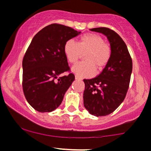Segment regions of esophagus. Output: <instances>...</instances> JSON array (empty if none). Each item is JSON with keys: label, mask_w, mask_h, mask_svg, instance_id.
Segmentation results:
<instances>
[{"label": "esophagus", "mask_w": 151, "mask_h": 151, "mask_svg": "<svg viewBox=\"0 0 151 151\" xmlns=\"http://www.w3.org/2000/svg\"><path fill=\"white\" fill-rule=\"evenodd\" d=\"M75 79L77 80H82V78H81V77H78L77 75L75 76Z\"/></svg>", "instance_id": "34e87169"}]
</instances>
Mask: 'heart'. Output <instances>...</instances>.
<instances>
[{
	"instance_id": "heart-1",
	"label": "heart",
	"mask_w": 151,
	"mask_h": 151,
	"mask_svg": "<svg viewBox=\"0 0 151 151\" xmlns=\"http://www.w3.org/2000/svg\"><path fill=\"white\" fill-rule=\"evenodd\" d=\"M67 61L75 64L84 56L82 62L73 66L71 71L78 77H89L97 71H101L107 66L111 57V47L104 42L102 36L96 33H87L79 39L78 43L73 40L66 41L63 47Z\"/></svg>"
}]
</instances>
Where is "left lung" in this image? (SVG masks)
<instances>
[{
	"label": "left lung",
	"instance_id": "left-lung-1",
	"mask_svg": "<svg viewBox=\"0 0 151 151\" xmlns=\"http://www.w3.org/2000/svg\"><path fill=\"white\" fill-rule=\"evenodd\" d=\"M105 35L110 42L111 57L102 72L84 80V106L90 114L103 116L114 112L126 97L132 71V60L122 37L108 27L90 29Z\"/></svg>",
	"mask_w": 151,
	"mask_h": 151
}]
</instances>
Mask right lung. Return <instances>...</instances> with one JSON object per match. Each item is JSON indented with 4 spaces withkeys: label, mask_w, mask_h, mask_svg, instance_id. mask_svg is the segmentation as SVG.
Segmentation results:
<instances>
[{
    "label": "right lung",
    "mask_w": 151,
    "mask_h": 151,
    "mask_svg": "<svg viewBox=\"0 0 151 151\" xmlns=\"http://www.w3.org/2000/svg\"><path fill=\"white\" fill-rule=\"evenodd\" d=\"M81 32L51 24L32 40L22 61V88L30 106L40 112H50L61 104L75 79L70 72L63 47ZM69 72L68 76H63Z\"/></svg>",
    "instance_id": "add662e5"
}]
</instances>
